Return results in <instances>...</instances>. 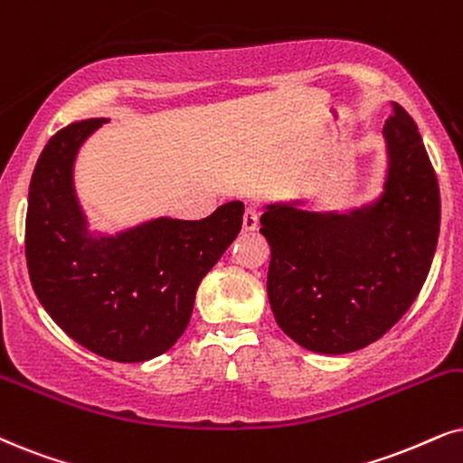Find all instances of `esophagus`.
Returning <instances> with one entry per match:
<instances>
[{
    "instance_id": "obj_1",
    "label": "esophagus",
    "mask_w": 463,
    "mask_h": 463,
    "mask_svg": "<svg viewBox=\"0 0 463 463\" xmlns=\"http://www.w3.org/2000/svg\"><path fill=\"white\" fill-rule=\"evenodd\" d=\"M259 207H256V204H248L243 213V231H256V228H259Z\"/></svg>"
}]
</instances>
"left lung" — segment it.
Instances as JSON below:
<instances>
[{"instance_id": "obj_1", "label": "left lung", "mask_w": 463, "mask_h": 463, "mask_svg": "<svg viewBox=\"0 0 463 463\" xmlns=\"http://www.w3.org/2000/svg\"><path fill=\"white\" fill-rule=\"evenodd\" d=\"M389 179L376 204L350 215L269 207L267 292L275 320L303 348L344 354L370 346L423 288L440 232V190L412 117L384 121Z\"/></svg>"}]
</instances>
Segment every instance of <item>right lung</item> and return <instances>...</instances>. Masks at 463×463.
Listing matches in <instances>:
<instances>
[{
	"label": "right lung",
	"instance_id": "add662e5",
	"mask_svg": "<svg viewBox=\"0 0 463 463\" xmlns=\"http://www.w3.org/2000/svg\"><path fill=\"white\" fill-rule=\"evenodd\" d=\"M104 119L52 134L33 168L25 259L33 292L80 346L110 361L166 353L185 331L196 288L243 224V203L204 220L160 218L117 237L90 239L72 192L80 143Z\"/></svg>",
	"mask_w": 463,
	"mask_h": 463
}]
</instances>
